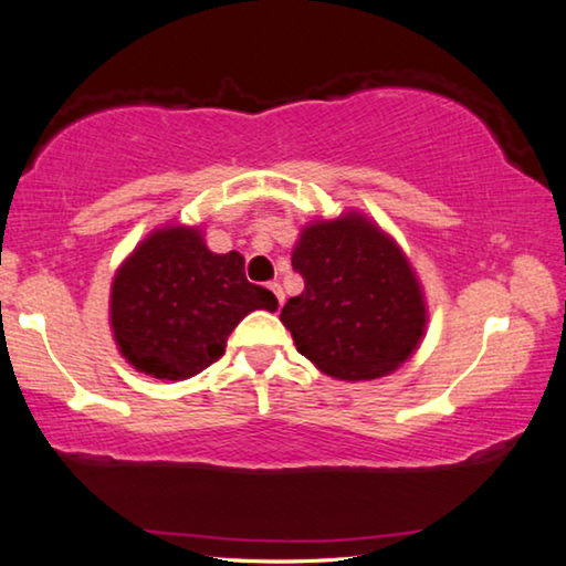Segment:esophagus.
Instances as JSON below:
<instances>
[{"label":"esophagus","mask_w":566,"mask_h":566,"mask_svg":"<svg viewBox=\"0 0 566 566\" xmlns=\"http://www.w3.org/2000/svg\"><path fill=\"white\" fill-rule=\"evenodd\" d=\"M269 290L274 292V297H276V302H280V307L284 305V292H282V284L280 282H269Z\"/></svg>","instance_id":"obj_1"}]
</instances>
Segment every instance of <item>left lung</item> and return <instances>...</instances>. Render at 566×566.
<instances>
[{
  "mask_svg": "<svg viewBox=\"0 0 566 566\" xmlns=\"http://www.w3.org/2000/svg\"><path fill=\"white\" fill-rule=\"evenodd\" d=\"M305 290L282 307L297 350L340 381L389 376L427 327L417 274L391 235L360 213L315 221L292 251Z\"/></svg>",
  "mask_w": 566,
  "mask_h": 566,
  "instance_id": "8db88e82",
  "label": "left lung"
}]
</instances>
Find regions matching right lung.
Returning a JSON list of instances; mask_svg holds the SVG:
<instances>
[{
  "mask_svg": "<svg viewBox=\"0 0 566 566\" xmlns=\"http://www.w3.org/2000/svg\"><path fill=\"white\" fill-rule=\"evenodd\" d=\"M276 297L243 274L239 251L213 254L198 229L151 231L112 284V331L142 374L182 381L216 364L249 312H274Z\"/></svg>",
  "mask_w": 566,
  "mask_h": 566,
  "instance_id": "add662e5",
  "label": "right lung"
}]
</instances>
